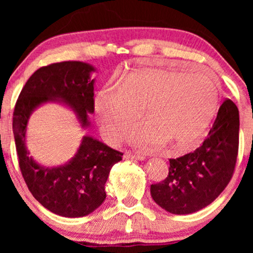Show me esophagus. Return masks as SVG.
<instances>
[{"mask_svg":"<svg viewBox=\"0 0 253 253\" xmlns=\"http://www.w3.org/2000/svg\"><path fill=\"white\" fill-rule=\"evenodd\" d=\"M124 159H136V160H144L145 157L143 154L139 153H131V152H126L124 153Z\"/></svg>","mask_w":253,"mask_h":253,"instance_id":"esophagus-1","label":"esophagus"}]
</instances>
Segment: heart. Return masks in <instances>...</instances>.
<instances>
[{
	"label": "heart",
	"mask_w": 253,
	"mask_h": 253,
	"mask_svg": "<svg viewBox=\"0 0 253 253\" xmlns=\"http://www.w3.org/2000/svg\"><path fill=\"white\" fill-rule=\"evenodd\" d=\"M217 95L216 83L207 72L143 69L99 91L94 106L103 136L109 141L123 136L141 108L146 120L131 130V143L143 148H157L165 143L172 152H186L209 124Z\"/></svg>",
	"instance_id": "heart-1"
}]
</instances>
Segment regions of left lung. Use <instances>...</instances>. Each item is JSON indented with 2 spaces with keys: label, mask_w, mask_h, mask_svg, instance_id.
I'll return each mask as SVG.
<instances>
[{
  "label": "left lung",
  "mask_w": 253,
  "mask_h": 253,
  "mask_svg": "<svg viewBox=\"0 0 253 253\" xmlns=\"http://www.w3.org/2000/svg\"><path fill=\"white\" fill-rule=\"evenodd\" d=\"M238 138V109L226 99L202 146L183 157L169 159L167 177L151 185L154 202L172 214H190L213 203L233 177Z\"/></svg>",
  "instance_id": "left-lung-1"
}]
</instances>
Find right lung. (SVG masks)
Instances as JSON below:
<instances>
[{"label": "right lung", "mask_w": 253, "mask_h": 253, "mask_svg": "<svg viewBox=\"0 0 253 253\" xmlns=\"http://www.w3.org/2000/svg\"><path fill=\"white\" fill-rule=\"evenodd\" d=\"M94 68L78 61H65L34 72L17 99L12 131L19 168L27 188L43 207L57 215L81 217L95 211L106 199L105 184L110 169L123 153L91 136L83 137L75 158L56 168L41 167L29 157L25 145L27 121L34 109L47 101H62L88 126L94 112Z\"/></svg>", "instance_id": "right-lung-1"}]
</instances>
